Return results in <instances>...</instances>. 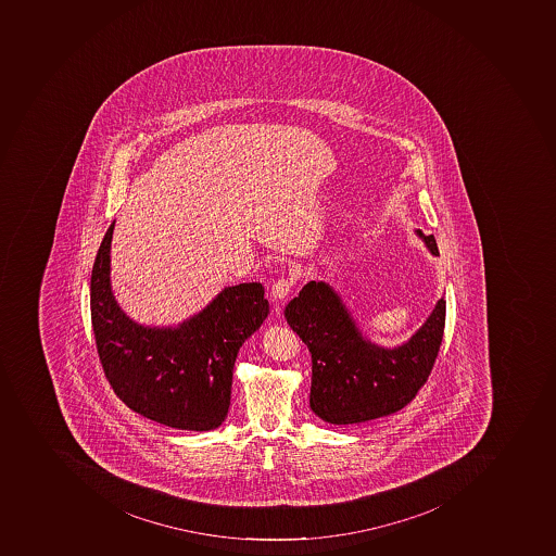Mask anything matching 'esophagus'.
Here are the masks:
<instances>
[{"label":"esophagus","mask_w":556,"mask_h":556,"mask_svg":"<svg viewBox=\"0 0 556 556\" xmlns=\"http://www.w3.org/2000/svg\"><path fill=\"white\" fill-rule=\"evenodd\" d=\"M292 287H294V280H292V278H280V280L273 285V298H275L276 301H283V299L290 294Z\"/></svg>","instance_id":"1"}]
</instances>
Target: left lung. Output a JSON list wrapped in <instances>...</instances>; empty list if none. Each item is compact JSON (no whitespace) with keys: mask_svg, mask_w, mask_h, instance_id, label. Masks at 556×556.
<instances>
[{"mask_svg":"<svg viewBox=\"0 0 556 556\" xmlns=\"http://www.w3.org/2000/svg\"><path fill=\"white\" fill-rule=\"evenodd\" d=\"M433 257V233L416 230ZM285 318L312 354L309 406L329 425H359L391 416L416 397L442 345L445 299L405 343L377 345L364 337L337 290L309 281L285 308Z\"/></svg>","mask_w":556,"mask_h":556,"instance_id":"left-lung-1","label":"left lung"}]
</instances>
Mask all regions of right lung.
Instances as JSON below:
<instances>
[{
    "label": "right lung",
    "instance_id": "add662e5",
    "mask_svg": "<svg viewBox=\"0 0 556 556\" xmlns=\"http://www.w3.org/2000/svg\"><path fill=\"white\" fill-rule=\"evenodd\" d=\"M114 224L91 273V324L103 371L116 396L140 416L210 431L229 414L233 363L269 313L261 283L225 287L178 326H144L123 312L111 285Z\"/></svg>",
    "mask_w": 556,
    "mask_h": 556
}]
</instances>
